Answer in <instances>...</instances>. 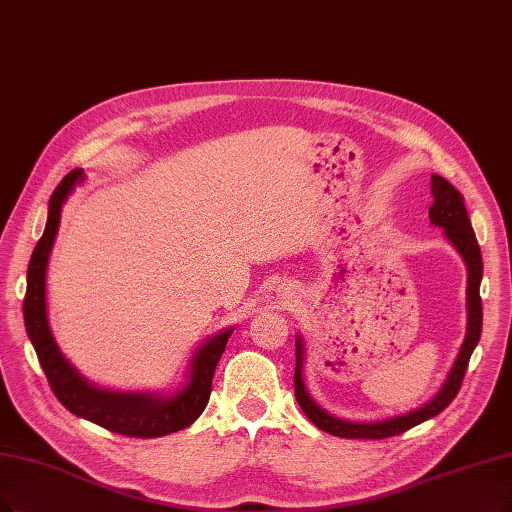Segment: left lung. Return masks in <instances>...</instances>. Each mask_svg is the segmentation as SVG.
<instances>
[{
	"mask_svg": "<svg viewBox=\"0 0 512 512\" xmlns=\"http://www.w3.org/2000/svg\"><path fill=\"white\" fill-rule=\"evenodd\" d=\"M431 193H433V206L428 208V218L435 224V227L443 229V235L447 241L454 245L456 252L462 256L466 264V336L460 346V353L449 370L447 378L443 380L441 388L433 399H428L424 405L416 407V410L393 416L386 420H376V422H353V420H342L332 414H327L323 407L311 397L309 388L304 384V338L298 334L296 336V372H294V388H296V401L302 407V412L306 414L315 426H319L321 431L330 433L334 437L342 439H386L393 435H401L405 431H410L412 426L435 418L439 412H443L445 407L454 401V397L460 391V384L464 378V372L468 367V359L473 355L475 346L479 344L481 338V323H483V306H481V296H479V285L483 279V258L479 243L473 231V224H470L466 206H464V197L460 191L449 185L445 178L439 174L431 176Z\"/></svg>",
	"mask_w": 512,
	"mask_h": 512,
	"instance_id": "left-lung-1",
	"label": "left lung"
}]
</instances>
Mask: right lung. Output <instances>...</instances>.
Returning a JSON list of instances; mask_svg holds the SVG:
<instances>
[{"mask_svg":"<svg viewBox=\"0 0 512 512\" xmlns=\"http://www.w3.org/2000/svg\"><path fill=\"white\" fill-rule=\"evenodd\" d=\"M84 180V170H73L50 197L46 229L35 245L27 269V296L23 302L27 336L44 367L52 393L77 418L90 420L111 433L140 439L182 431L206 410L216 365L235 327H227L199 346L187 367L185 382L172 393L113 391V388H100L81 376L58 349L52 336L46 302V271L58 233L60 212L75 187Z\"/></svg>","mask_w":512,"mask_h":512,"instance_id":"1","label":"right lung"}]
</instances>
